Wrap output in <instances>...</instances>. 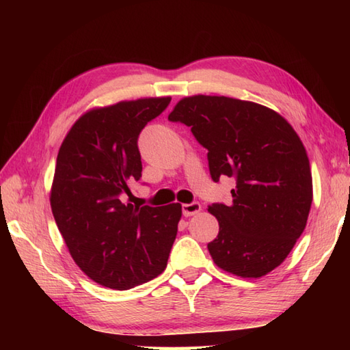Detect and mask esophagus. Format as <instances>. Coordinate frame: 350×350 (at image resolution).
Segmentation results:
<instances>
[{"label": "esophagus", "instance_id": "esophagus-1", "mask_svg": "<svg viewBox=\"0 0 350 350\" xmlns=\"http://www.w3.org/2000/svg\"><path fill=\"white\" fill-rule=\"evenodd\" d=\"M200 211H202V204L200 203H191V204L182 206V212L185 217H192V215H197Z\"/></svg>", "mask_w": 350, "mask_h": 350}]
</instances>
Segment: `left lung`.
Returning <instances> with one entry per match:
<instances>
[{"label": "left lung", "mask_w": 350, "mask_h": 350, "mask_svg": "<svg viewBox=\"0 0 350 350\" xmlns=\"http://www.w3.org/2000/svg\"><path fill=\"white\" fill-rule=\"evenodd\" d=\"M168 118L207 148L211 176L234 177L232 204H212L219 232L207 243L215 265L260 278L284 262L307 226L313 179L298 133L277 111L227 96L196 94Z\"/></svg>", "instance_id": "left-lung-1"}]
</instances>
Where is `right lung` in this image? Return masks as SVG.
<instances>
[{"mask_svg":"<svg viewBox=\"0 0 350 350\" xmlns=\"http://www.w3.org/2000/svg\"><path fill=\"white\" fill-rule=\"evenodd\" d=\"M171 98L122 100L88 109L73 123L57 156L51 209L73 262L103 287L128 290L167 267L182 204L133 206L139 180L138 135Z\"/></svg>","mask_w":350,"mask_h":350,"instance_id":"right-lung-1","label":"right lung"}]
</instances>
